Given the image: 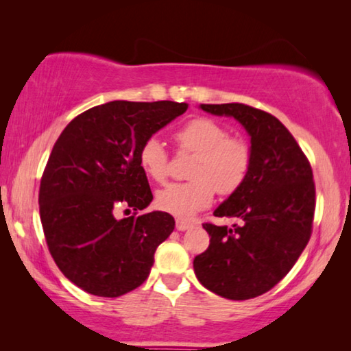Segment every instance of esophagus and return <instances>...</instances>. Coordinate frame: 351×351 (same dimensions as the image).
<instances>
[{"mask_svg": "<svg viewBox=\"0 0 351 351\" xmlns=\"http://www.w3.org/2000/svg\"><path fill=\"white\" fill-rule=\"evenodd\" d=\"M192 223L187 221V219H182V218H176V229L178 230H187L192 228Z\"/></svg>", "mask_w": 351, "mask_h": 351, "instance_id": "esophagus-1", "label": "esophagus"}]
</instances>
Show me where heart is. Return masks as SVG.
<instances>
[{
	"mask_svg": "<svg viewBox=\"0 0 351 351\" xmlns=\"http://www.w3.org/2000/svg\"><path fill=\"white\" fill-rule=\"evenodd\" d=\"M181 152L195 153L187 182L171 184L156 197L159 209L189 218L209 206L218 192L229 197L245 186L252 170V148L239 136H229L221 123L210 117H193L175 133ZM139 164L148 178L167 182L170 156L162 142L148 138L139 150Z\"/></svg>",
	"mask_w": 351,
	"mask_h": 351,
	"instance_id": "heart-1",
	"label": "heart"
}]
</instances>
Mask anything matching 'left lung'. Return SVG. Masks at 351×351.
Listing matches in <instances>:
<instances>
[{"mask_svg": "<svg viewBox=\"0 0 351 351\" xmlns=\"http://www.w3.org/2000/svg\"><path fill=\"white\" fill-rule=\"evenodd\" d=\"M201 108L235 117L251 136L254 161L245 186L213 212L239 223L203 224L210 243L195 257L193 269L212 293L247 300L274 288L310 241L316 209L313 170L294 136L269 112L245 104Z\"/></svg>", "mask_w": 351, "mask_h": 351, "instance_id": "1", "label": "left lung"}]
</instances>
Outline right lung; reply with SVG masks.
<instances>
[{
  "instance_id": "right-lung-1",
  "label": "right lung",
  "mask_w": 351,
  "mask_h": 351,
  "mask_svg": "<svg viewBox=\"0 0 351 351\" xmlns=\"http://www.w3.org/2000/svg\"><path fill=\"white\" fill-rule=\"evenodd\" d=\"M187 106L114 100L83 111L58 136L41 176L40 218L58 269L86 293L119 297L141 287L173 232L167 212L138 215L153 199L139 150ZM122 206L134 215L116 219Z\"/></svg>"
}]
</instances>
